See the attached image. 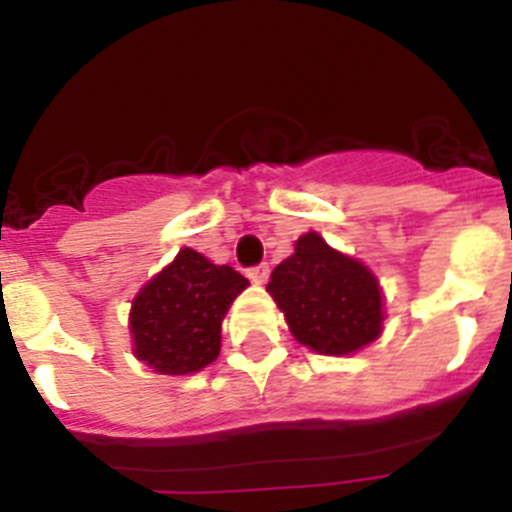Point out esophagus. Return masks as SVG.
<instances>
[{
    "label": "esophagus",
    "instance_id": "obj_1",
    "mask_svg": "<svg viewBox=\"0 0 512 512\" xmlns=\"http://www.w3.org/2000/svg\"><path fill=\"white\" fill-rule=\"evenodd\" d=\"M248 279H251L253 284H264L266 279H269V266L266 264L251 266V269H248Z\"/></svg>",
    "mask_w": 512,
    "mask_h": 512
}]
</instances>
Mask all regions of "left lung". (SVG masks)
<instances>
[{"label":"left lung","instance_id":"obj_1","mask_svg":"<svg viewBox=\"0 0 512 512\" xmlns=\"http://www.w3.org/2000/svg\"><path fill=\"white\" fill-rule=\"evenodd\" d=\"M292 336L325 356H348L382 333V289L361 261L305 233L266 284Z\"/></svg>","mask_w":512,"mask_h":512}]
</instances>
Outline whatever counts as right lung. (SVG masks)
<instances>
[{
	"label": "right lung",
	"instance_id": "1",
	"mask_svg": "<svg viewBox=\"0 0 512 512\" xmlns=\"http://www.w3.org/2000/svg\"><path fill=\"white\" fill-rule=\"evenodd\" d=\"M248 287L233 266L182 248L140 289L130 310L133 354L158 374H194L220 354V325Z\"/></svg>",
	"mask_w": 512,
	"mask_h": 512
}]
</instances>
